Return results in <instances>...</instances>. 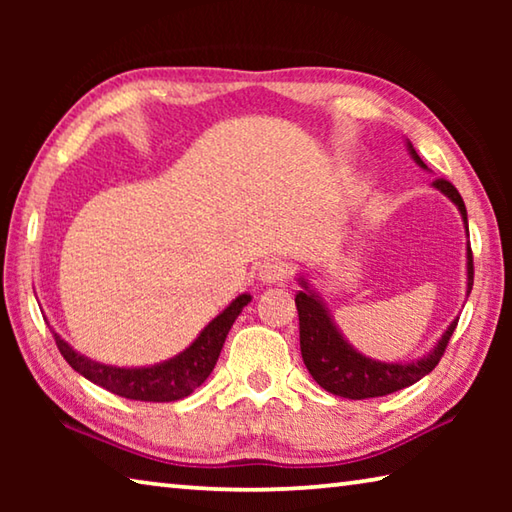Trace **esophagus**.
I'll use <instances>...</instances> for the list:
<instances>
[{
	"label": "esophagus",
	"mask_w": 512,
	"mask_h": 512,
	"mask_svg": "<svg viewBox=\"0 0 512 512\" xmlns=\"http://www.w3.org/2000/svg\"><path fill=\"white\" fill-rule=\"evenodd\" d=\"M257 280L262 282V284H266V287H271V284L287 280V264H284L282 259H268V262H264L262 266H259Z\"/></svg>",
	"instance_id": "obj_1"
}]
</instances>
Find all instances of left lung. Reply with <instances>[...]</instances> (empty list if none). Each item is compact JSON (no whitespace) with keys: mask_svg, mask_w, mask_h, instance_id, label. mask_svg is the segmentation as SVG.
Masks as SVG:
<instances>
[{"mask_svg":"<svg viewBox=\"0 0 512 512\" xmlns=\"http://www.w3.org/2000/svg\"><path fill=\"white\" fill-rule=\"evenodd\" d=\"M406 151L418 164L420 169L429 171L427 164L422 162L418 151L413 149V144L406 140ZM433 189H438L440 194L447 196L452 201L458 212H461V219L465 225V235L470 239V232H467V210L461 194L456 192V187L447 180H433ZM465 268H467V289L465 296H470L472 284H474V264H472V248L470 241H467V253H465ZM298 284L302 291L296 296V307H298V318H300V352L302 361L309 370V375L316 379L320 388H325L327 393L348 397V400H368V397H381L395 391H402V388L415 384L424 375L438 366L440 357L449 343V336L454 334L458 325V316L447 325V329L440 334V339L433 343V348L422 354V357L413 361H379L366 357V354L359 352L354 345L345 339V334L336 325L332 311L327 309L325 300L320 298V293L314 289L305 275H296Z\"/></svg>","mask_w":512,"mask_h":512,"instance_id":"left-lung-1","label":"left lung"}]
</instances>
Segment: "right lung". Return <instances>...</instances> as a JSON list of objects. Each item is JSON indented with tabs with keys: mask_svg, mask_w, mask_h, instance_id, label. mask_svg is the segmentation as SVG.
<instances>
[{
	"mask_svg": "<svg viewBox=\"0 0 512 512\" xmlns=\"http://www.w3.org/2000/svg\"><path fill=\"white\" fill-rule=\"evenodd\" d=\"M250 300H253L250 293H241L201 329V334L183 352L167 361L153 363V366H110V363L94 361L76 352L65 339H60L58 332H54V339L69 366L85 379H90L92 384L126 397V400L176 402L192 395L210 377L219 361L225 336Z\"/></svg>",
	"mask_w": 512,
	"mask_h": 512,
	"instance_id": "right-lung-1",
	"label": "right lung"
}]
</instances>
